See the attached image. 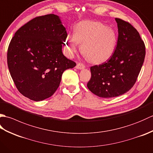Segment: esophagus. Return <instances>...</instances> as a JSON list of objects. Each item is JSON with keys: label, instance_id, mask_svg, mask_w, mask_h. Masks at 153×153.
<instances>
[{"label": "esophagus", "instance_id": "1", "mask_svg": "<svg viewBox=\"0 0 153 153\" xmlns=\"http://www.w3.org/2000/svg\"><path fill=\"white\" fill-rule=\"evenodd\" d=\"M76 68H77V69H79V70H82V69H84V68H85V65H84L83 64L79 62V63H77V65H76Z\"/></svg>", "mask_w": 153, "mask_h": 153}]
</instances>
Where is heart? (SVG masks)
Listing matches in <instances>:
<instances>
[{
    "label": "heart",
    "instance_id": "heart-1",
    "mask_svg": "<svg viewBox=\"0 0 153 153\" xmlns=\"http://www.w3.org/2000/svg\"><path fill=\"white\" fill-rule=\"evenodd\" d=\"M82 45L84 56L93 63L105 62L113 54L117 44V36L112 27L99 22L82 21L74 27V35L68 34L65 47L70 54L76 53L77 45Z\"/></svg>",
    "mask_w": 153,
    "mask_h": 153
}]
</instances>
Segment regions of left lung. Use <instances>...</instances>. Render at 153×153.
Returning <instances> with one entry per match:
<instances>
[{
	"mask_svg": "<svg viewBox=\"0 0 153 153\" xmlns=\"http://www.w3.org/2000/svg\"><path fill=\"white\" fill-rule=\"evenodd\" d=\"M118 38L112 56L105 63L90 68L87 87L102 98H112L128 92L134 85L145 56V46L139 32L129 23L115 18Z\"/></svg>",
	"mask_w": 153,
	"mask_h": 153,
	"instance_id": "8db88e82",
	"label": "left lung"
}]
</instances>
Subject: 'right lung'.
Here are the masks:
<instances>
[{"instance_id": "obj_1", "label": "right lung", "mask_w": 153, "mask_h": 153, "mask_svg": "<svg viewBox=\"0 0 153 153\" xmlns=\"http://www.w3.org/2000/svg\"><path fill=\"white\" fill-rule=\"evenodd\" d=\"M59 16H39L16 32L9 44L7 63L19 92L34 101L51 97L64 71L76 64L62 53L67 37Z\"/></svg>"}]
</instances>
